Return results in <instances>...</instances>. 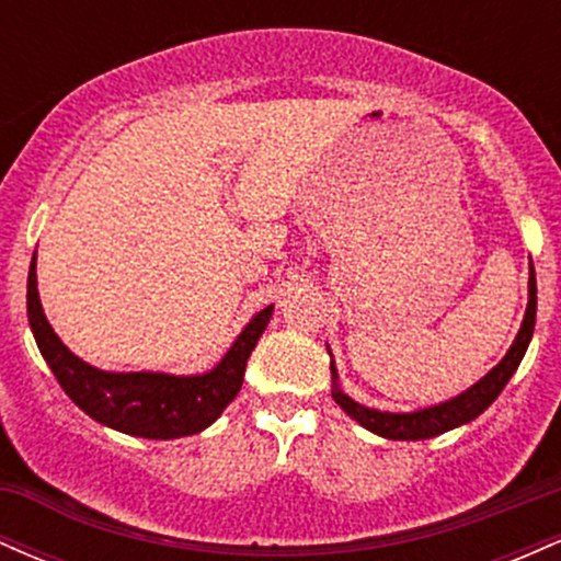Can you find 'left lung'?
I'll list each match as a JSON object with an SVG mask.
<instances>
[{
    "label": "left lung",
    "mask_w": 561,
    "mask_h": 561,
    "mask_svg": "<svg viewBox=\"0 0 561 561\" xmlns=\"http://www.w3.org/2000/svg\"><path fill=\"white\" fill-rule=\"evenodd\" d=\"M536 306H538L536 272H533V263H530V300H527L523 330H519L514 345L508 347L504 362L495 366L493 371H488L474 388H469L467 392H461L459 398H454V401L433 405V409L414 411V414H388V411L366 409V405L351 401L345 392H340L337 382H334V390H332L334 403H337L347 416H353V420L362 424V427L371 430V433L382 437H390V440H427V437L448 433V430L459 427V424L472 422L474 416H480L482 411L499 398V392L506 388L508 377L517 371L519 362H523L527 343H530L533 337V327H536ZM330 369H332V377L337 379L334 364H330Z\"/></svg>",
    "instance_id": "left-lung-1"
}]
</instances>
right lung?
<instances>
[{
    "instance_id": "add662e5",
    "label": "right lung",
    "mask_w": 561,
    "mask_h": 561,
    "mask_svg": "<svg viewBox=\"0 0 561 561\" xmlns=\"http://www.w3.org/2000/svg\"><path fill=\"white\" fill-rule=\"evenodd\" d=\"M25 298H28V321L38 351L70 401L107 427L126 435L150 437V440L195 435L218 420V414L240 392L250 353L274 311V306L263 308L259 317L244 327L227 358L203 377L147 375V371L113 375V371H100L83 364L53 332L36 293V253L31 259Z\"/></svg>"
}]
</instances>
